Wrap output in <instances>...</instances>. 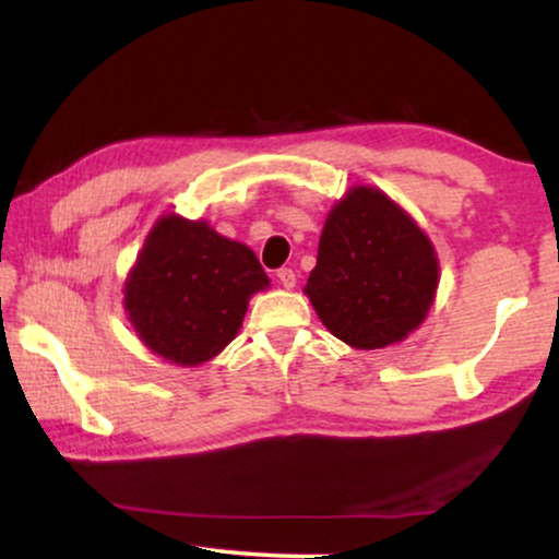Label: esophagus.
<instances>
[{"instance_id": "34e87169", "label": "esophagus", "mask_w": 559, "mask_h": 559, "mask_svg": "<svg viewBox=\"0 0 559 559\" xmlns=\"http://www.w3.org/2000/svg\"><path fill=\"white\" fill-rule=\"evenodd\" d=\"M277 282H280V285L285 287V289H293L297 277H295L293 270H280V272H277Z\"/></svg>"}]
</instances>
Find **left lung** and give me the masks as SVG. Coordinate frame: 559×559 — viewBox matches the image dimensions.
<instances>
[{
	"label": "left lung",
	"mask_w": 559,
	"mask_h": 559,
	"mask_svg": "<svg viewBox=\"0 0 559 559\" xmlns=\"http://www.w3.org/2000/svg\"><path fill=\"white\" fill-rule=\"evenodd\" d=\"M438 285V251L425 228L384 190L350 186L328 211L302 293L335 338L377 350L425 323Z\"/></svg>",
	"instance_id": "8db88e82"
}]
</instances>
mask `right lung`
<instances>
[{
  "mask_svg": "<svg viewBox=\"0 0 559 559\" xmlns=\"http://www.w3.org/2000/svg\"><path fill=\"white\" fill-rule=\"evenodd\" d=\"M264 289L270 277L247 243L226 239L203 218L163 213L121 293L142 346L167 364L195 369L239 335L249 300Z\"/></svg>",
  "mask_w": 559,
  "mask_h": 559,
  "instance_id": "1",
  "label": "right lung"
}]
</instances>
